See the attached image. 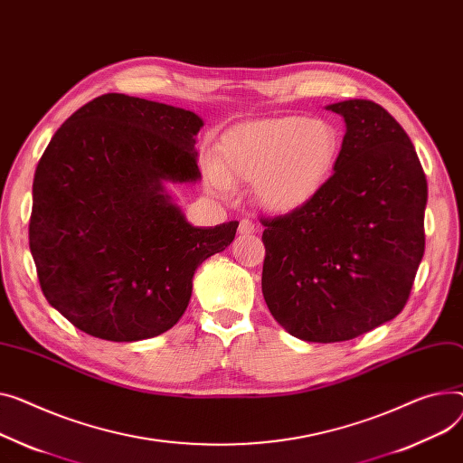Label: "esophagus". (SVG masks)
Returning a JSON list of instances; mask_svg holds the SVG:
<instances>
[{
  "instance_id": "esophagus-1",
  "label": "esophagus",
  "mask_w": 463,
  "mask_h": 463,
  "mask_svg": "<svg viewBox=\"0 0 463 463\" xmlns=\"http://www.w3.org/2000/svg\"><path fill=\"white\" fill-rule=\"evenodd\" d=\"M255 231H257V225H255L253 220H250V218L240 220V225H238L240 234H253Z\"/></svg>"
}]
</instances>
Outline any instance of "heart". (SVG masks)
<instances>
[{
  "mask_svg": "<svg viewBox=\"0 0 463 463\" xmlns=\"http://www.w3.org/2000/svg\"><path fill=\"white\" fill-rule=\"evenodd\" d=\"M338 154L341 136L327 120L299 115L260 118L222 137L208 178L220 192L232 182H257L266 208L294 212L322 192Z\"/></svg>",
  "mask_w": 463,
  "mask_h": 463,
  "instance_id": "obj_1",
  "label": "heart"
}]
</instances>
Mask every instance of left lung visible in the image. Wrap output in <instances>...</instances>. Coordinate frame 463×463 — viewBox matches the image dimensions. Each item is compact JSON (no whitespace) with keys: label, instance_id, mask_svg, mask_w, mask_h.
Segmentation results:
<instances>
[{"label":"left lung","instance_id":"obj_1","mask_svg":"<svg viewBox=\"0 0 463 463\" xmlns=\"http://www.w3.org/2000/svg\"><path fill=\"white\" fill-rule=\"evenodd\" d=\"M327 109L346 122L335 173L311 203L260 218L266 305L307 343L350 341L392 320L424 255L428 186L411 139L373 100Z\"/></svg>","mask_w":463,"mask_h":463}]
</instances>
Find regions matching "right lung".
Returning <instances> with one entry per match:
<instances>
[{
	"mask_svg": "<svg viewBox=\"0 0 463 463\" xmlns=\"http://www.w3.org/2000/svg\"><path fill=\"white\" fill-rule=\"evenodd\" d=\"M194 111L108 92L53 134L35 171L29 250L48 303L87 335L134 343L186 311L195 269L238 222L194 227L164 182H195Z\"/></svg>",
	"mask_w": 463,
	"mask_h": 463,
	"instance_id": "obj_1",
	"label": "right lung"
}]
</instances>
